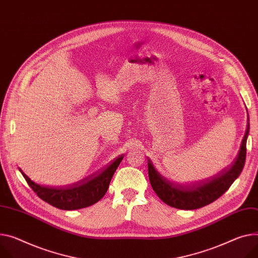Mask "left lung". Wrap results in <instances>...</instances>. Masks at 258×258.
I'll return each instance as SVG.
<instances>
[{"label":"left lung","instance_id":"8db88e82","mask_svg":"<svg viewBox=\"0 0 258 258\" xmlns=\"http://www.w3.org/2000/svg\"><path fill=\"white\" fill-rule=\"evenodd\" d=\"M249 134V123L242 141V146L231 167L223 170L210 180L185 186L175 184L158 172L148 159L149 180L153 190L166 205L180 210H195L208 206L223 195L239 177L246 160V144Z\"/></svg>","mask_w":258,"mask_h":258}]
</instances>
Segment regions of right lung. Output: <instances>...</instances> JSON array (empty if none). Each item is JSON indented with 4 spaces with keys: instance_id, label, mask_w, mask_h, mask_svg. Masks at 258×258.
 <instances>
[{
    "instance_id": "obj_1",
    "label": "right lung",
    "mask_w": 258,
    "mask_h": 258,
    "mask_svg": "<svg viewBox=\"0 0 258 258\" xmlns=\"http://www.w3.org/2000/svg\"><path fill=\"white\" fill-rule=\"evenodd\" d=\"M124 156L121 155L103 171L88 177L85 181L65 188L41 186L31 181L19 168L33 191L47 204L61 210H78L90 207L99 202L107 192L111 177L120 165Z\"/></svg>"
}]
</instances>
